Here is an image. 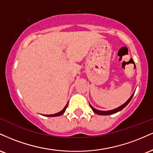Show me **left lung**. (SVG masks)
I'll use <instances>...</instances> for the list:
<instances>
[{
    "label": "left lung",
    "instance_id": "left-lung-1",
    "mask_svg": "<svg viewBox=\"0 0 153 153\" xmlns=\"http://www.w3.org/2000/svg\"><path fill=\"white\" fill-rule=\"evenodd\" d=\"M133 96H134V94L131 95V96L130 98H129V99H128V101H127V102H126L125 103H124V104H123L122 106H119V107H118V108H115V109H113V110H111V111H99V110H97V109H95L94 107L91 106V105H90V106H91V108H92V110L94 111V113L97 114H99V115H110V114H115V113H117V112L119 111L122 110L123 108H124V107L127 106L128 103L130 102V101L131 100V99H132Z\"/></svg>",
    "mask_w": 153,
    "mask_h": 153
}]
</instances>
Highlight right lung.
Returning a JSON list of instances; mask_svg holds the SVG:
<instances>
[{
  "instance_id": "add662e5",
  "label": "right lung",
  "mask_w": 153,
  "mask_h": 153,
  "mask_svg": "<svg viewBox=\"0 0 153 153\" xmlns=\"http://www.w3.org/2000/svg\"><path fill=\"white\" fill-rule=\"evenodd\" d=\"M67 107H68V104L66 105L65 107V108H63V109H62V111H61L58 112V113L54 114H51V115H45V116H46V117H58V116L62 115V114H63L65 113V110H66V108H67Z\"/></svg>"
}]
</instances>
